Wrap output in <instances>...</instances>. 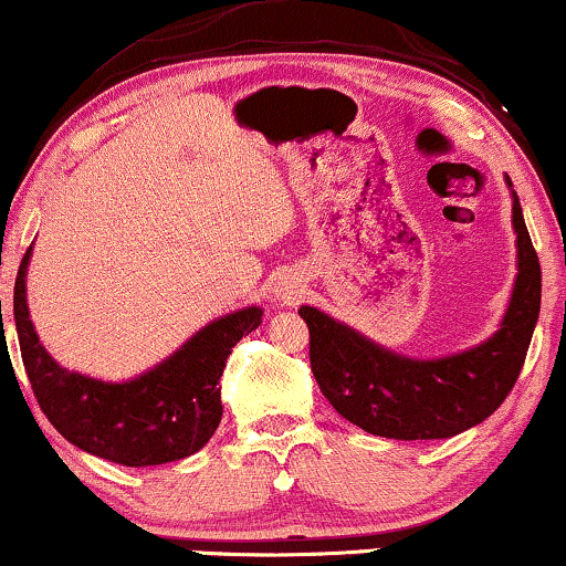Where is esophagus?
<instances>
[{"label": "esophagus", "mask_w": 566, "mask_h": 566, "mask_svg": "<svg viewBox=\"0 0 566 566\" xmlns=\"http://www.w3.org/2000/svg\"><path fill=\"white\" fill-rule=\"evenodd\" d=\"M303 292H305V287L297 282V279L284 276L282 282H279L276 287H274V297L282 300V303H290L292 305V303H297L300 297H303Z\"/></svg>", "instance_id": "34e87169"}]
</instances>
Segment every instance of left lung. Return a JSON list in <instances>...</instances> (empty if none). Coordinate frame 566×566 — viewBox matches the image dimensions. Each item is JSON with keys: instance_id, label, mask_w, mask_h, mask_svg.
I'll use <instances>...</instances> for the list:
<instances>
[{"instance_id": "1", "label": "left lung", "mask_w": 566, "mask_h": 566, "mask_svg": "<svg viewBox=\"0 0 566 566\" xmlns=\"http://www.w3.org/2000/svg\"><path fill=\"white\" fill-rule=\"evenodd\" d=\"M512 188V180L506 177ZM517 279L499 332L464 353L415 360L391 353L318 307L303 305L311 332V370L332 407L349 423L384 439H449L483 423L517 381L541 311V263L517 192Z\"/></svg>"}]
</instances>
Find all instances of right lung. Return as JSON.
Here are the masks:
<instances>
[{"instance_id":"add662e5","label":"right lung","mask_w":566,"mask_h":566,"mask_svg":"<svg viewBox=\"0 0 566 566\" xmlns=\"http://www.w3.org/2000/svg\"><path fill=\"white\" fill-rule=\"evenodd\" d=\"M31 250L20 261L12 303L28 381L49 423L83 452L127 468L177 462L203 449L221 420L219 378L227 357L242 334L261 326V307L211 321L130 381H102L62 368L39 342L25 300Z\"/></svg>"}]
</instances>
